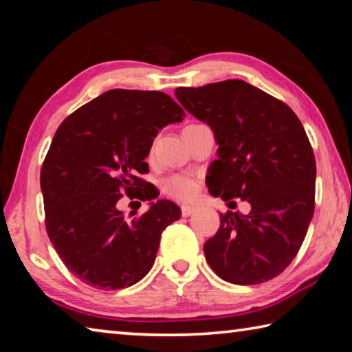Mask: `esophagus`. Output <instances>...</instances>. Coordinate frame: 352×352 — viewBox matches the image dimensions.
Wrapping results in <instances>:
<instances>
[{
	"instance_id": "esophagus-1",
	"label": "esophagus",
	"mask_w": 352,
	"mask_h": 352,
	"mask_svg": "<svg viewBox=\"0 0 352 352\" xmlns=\"http://www.w3.org/2000/svg\"><path fill=\"white\" fill-rule=\"evenodd\" d=\"M194 211H195L194 206H188V205H183V206H182V216H183V217L192 216Z\"/></svg>"
}]
</instances>
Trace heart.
I'll return each mask as SVG.
<instances>
[{
	"label": "heart",
	"mask_w": 352,
	"mask_h": 352,
	"mask_svg": "<svg viewBox=\"0 0 352 352\" xmlns=\"http://www.w3.org/2000/svg\"><path fill=\"white\" fill-rule=\"evenodd\" d=\"M163 192L172 199L189 201L192 200L199 192V184L189 177L174 175L169 177L168 180L163 182Z\"/></svg>",
	"instance_id": "1"
}]
</instances>
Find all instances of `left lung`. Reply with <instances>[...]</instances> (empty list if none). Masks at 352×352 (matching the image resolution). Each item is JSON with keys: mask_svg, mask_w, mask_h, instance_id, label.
<instances>
[{"mask_svg": "<svg viewBox=\"0 0 352 352\" xmlns=\"http://www.w3.org/2000/svg\"><path fill=\"white\" fill-rule=\"evenodd\" d=\"M175 96L216 136L211 195L252 206L220 214L204 247L208 264L233 284L270 281L294 261L314 216L317 168L305 127L287 104L239 79L180 87Z\"/></svg>", "mask_w": 352, "mask_h": 352, "instance_id": "obj_1", "label": "left lung"}]
</instances>
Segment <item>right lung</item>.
Here are the masks:
<instances>
[{"mask_svg": "<svg viewBox=\"0 0 352 352\" xmlns=\"http://www.w3.org/2000/svg\"><path fill=\"white\" fill-rule=\"evenodd\" d=\"M184 111L162 91H105L58 126L41 166L45 225L63 264L82 283L118 290L152 269L163 230L180 208L157 200L148 211L126 217L122 195L152 200L144 162L153 138ZM140 204V201H138Z\"/></svg>", "mask_w": 352, "mask_h": 352, "instance_id": "add662e5", "label": "right lung"}]
</instances>
